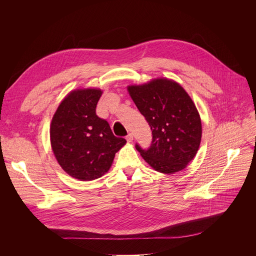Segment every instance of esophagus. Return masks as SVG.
<instances>
[{
    "mask_svg": "<svg viewBox=\"0 0 256 256\" xmlns=\"http://www.w3.org/2000/svg\"><path fill=\"white\" fill-rule=\"evenodd\" d=\"M126 142H132V140H134L132 134H128L126 136Z\"/></svg>",
    "mask_w": 256,
    "mask_h": 256,
    "instance_id": "obj_1",
    "label": "esophagus"
}]
</instances>
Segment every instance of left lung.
Segmentation results:
<instances>
[{"label":"left lung","mask_w":256,"mask_h":256,"mask_svg":"<svg viewBox=\"0 0 256 256\" xmlns=\"http://www.w3.org/2000/svg\"><path fill=\"white\" fill-rule=\"evenodd\" d=\"M128 90L152 134L148 150L136 144L144 160L162 174L186 168L202 140V120L190 96L180 84L168 78L130 86Z\"/></svg>","instance_id":"1"}]
</instances>
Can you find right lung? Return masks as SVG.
Masks as SVG:
<instances>
[{
    "label": "right lung",
    "mask_w": 256,
    "mask_h": 256,
    "mask_svg": "<svg viewBox=\"0 0 256 256\" xmlns=\"http://www.w3.org/2000/svg\"><path fill=\"white\" fill-rule=\"evenodd\" d=\"M102 94L96 88L70 92L50 124V144L58 162L68 174L84 182L108 172L116 154L126 142L114 136L108 122L96 116Z\"/></svg>",
    "instance_id": "obj_1"
}]
</instances>
